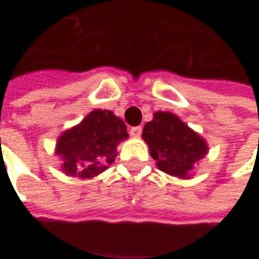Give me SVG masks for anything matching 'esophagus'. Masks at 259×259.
<instances>
[{
	"label": "esophagus",
	"instance_id": "34e87169",
	"mask_svg": "<svg viewBox=\"0 0 259 259\" xmlns=\"http://www.w3.org/2000/svg\"><path fill=\"white\" fill-rule=\"evenodd\" d=\"M141 133H143V128H141V126H133V128L130 130V135H131V137H135V138L140 137Z\"/></svg>",
	"mask_w": 259,
	"mask_h": 259
}]
</instances>
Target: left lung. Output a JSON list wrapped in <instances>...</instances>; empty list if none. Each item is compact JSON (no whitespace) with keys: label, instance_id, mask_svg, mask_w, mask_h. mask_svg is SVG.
<instances>
[{"label":"left lung","instance_id":"8db88e82","mask_svg":"<svg viewBox=\"0 0 259 259\" xmlns=\"http://www.w3.org/2000/svg\"><path fill=\"white\" fill-rule=\"evenodd\" d=\"M144 140L157 167L179 179H190L196 165L209 153L203 137L173 112L158 111L144 125Z\"/></svg>","mask_w":259,"mask_h":259}]
</instances>
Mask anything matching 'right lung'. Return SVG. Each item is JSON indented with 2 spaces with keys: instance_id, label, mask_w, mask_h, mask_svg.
<instances>
[{
  "instance_id": "right-lung-1",
  "label": "right lung",
  "mask_w": 259,
  "mask_h": 259,
  "mask_svg": "<svg viewBox=\"0 0 259 259\" xmlns=\"http://www.w3.org/2000/svg\"><path fill=\"white\" fill-rule=\"evenodd\" d=\"M128 138L126 125L112 111L94 109L75 126L59 135L55 154L70 177L94 179L115 161L119 143Z\"/></svg>"
}]
</instances>
